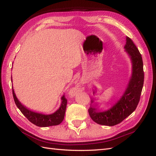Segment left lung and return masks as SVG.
<instances>
[{"label":"left lung","instance_id":"left-lung-1","mask_svg":"<svg viewBox=\"0 0 156 156\" xmlns=\"http://www.w3.org/2000/svg\"><path fill=\"white\" fill-rule=\"evenodd\" d=\"M125 51L133 63V74L123 96L109 110L100 112L90 106L88 113L95 122L102 125L114 126L120 123L136 109L144 82V64L141 54L132 39L127 37ZM93 101H92V102Z\"/></svg>","mask_w":156,"mask_h":156}]
</instances>
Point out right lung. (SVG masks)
Wrapping results in <instances>:
<instances>
[{
	"label": "right lung",
	"mask_w": 156,
	"mask_h": 156,
	"mask_svg": "<svg viewBox=\"0 0 156 156\" xmlns=\"http://www.w3.org/2000/svg\"><path fill=\"white\" fill-rule=\"evenodd\" d=\"M12 90L13 98H14L16 107H17L19 110L21 111L23 115H24L29 121L32 122L33 124L35 125L36 126H38V127H49V126L58 125L59 124H60L62 121L64 120L66 105H67V99L65 97V95H63V97H62V104L58 110L57 111H55L54 113L47 115L31 111L27 108H25L24 106L22 105L21 104V102L18 101L17 98L16 97V95L12 88Z\"/></svg>",
	"instance_id": "obj_1"
}]
</instances>
